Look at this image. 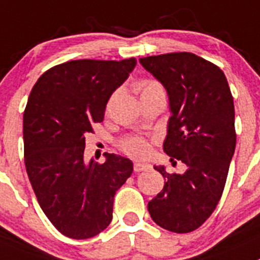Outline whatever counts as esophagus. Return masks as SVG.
Wrapping results in <instances>:
<instances>
[{
    "mask_svg": "<svg viewBox=\"0 0 260 260\" xmlns=\"http://www.w3.org/2000/svg\"><path fill=\"white\" fill-rule=\"evenodd\" d=\"M150 169V165L147 162H140V160H137L134 163V170L135 172H142V171H147V170Z\"/></svg>",
    "mask_w": 260,
    "mask_h": 260,
    "instance_id": "obj_1",
    "label": "esophagus"
}]
</instances>
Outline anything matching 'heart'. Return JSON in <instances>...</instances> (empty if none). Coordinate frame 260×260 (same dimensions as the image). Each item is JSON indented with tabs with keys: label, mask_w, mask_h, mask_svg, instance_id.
I'll return each mask as SVG.
<instances>
[{
	"label": "heart",
	"mask_w": 260,
	"mask_h": 260,
	"mask_svg": "<svg viewBox=\"0 0 260 260\" xmlns=\"http://www.w3.org/2000/svg\"><path fill=\"white\" fill-rule=\"evenodd\" d=\"M135 89L140 94V98L145 97V95L157 94V93H165L162 84L152 78H145L139 80L135 84ZM118 147L127 155H132V157H144L149 152L150 145L145 138L133 135V137H126L122 140H120Z\"/></svg>",
	"instance_id": "1"
}]
</instances>
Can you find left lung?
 Segmentation results:
<instances>
[{
  "mask_svg": "<svg viewBox=\"0 0 260 260\" xmlns=\"http://www.w3.org/2000/svg\"><path fill=\"white\" fill-rule=\"evenodd\" d=\"M145 70L163 84L170 98L163 150L184 174L154 166L166 182L148 203L153 221L176 234L197 230L216 209L226 185L236 147L234 98L223 71L190 52L140 58Z\"/></svg>",
  "mask_w": 260,
  "mask_h": 260,
  "instance_id": "8db88e82",
  "label": "left lung"
}]
</instances>
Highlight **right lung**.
I'll return each mask as SVG.
<instances>
[{
	"instance_id": "obj_1",
	"label": "right lung",
	"mask_w": 260,
	"mask_h": 260,
	"mask_svg": "<svg viewBox=\"0 0 260 260\" xmlns=\"http://www.w3.org/2000/svg\"><path fill=\"white\" fill-rule=\"evenodd\" d=\"M121 61L60 63L34 84L24 111V160L42 211L70 239L93 237L112 221L116 191L133 174V162L106 153V162H84L85 135L102 122L113 91L134 70Z\"/></svg>"
}]
</instances>
